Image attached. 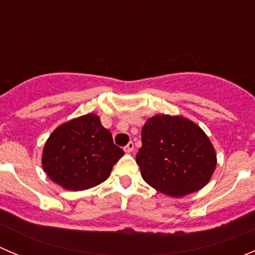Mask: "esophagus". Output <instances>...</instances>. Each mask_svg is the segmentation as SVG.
<instances>
[{"instance_id":"34e87169","label":"esophagus","mask_w":255,"mask_h":255,"mask_svg":"<svg viewBox=\"0 0 255 255\" xmlns=\"http://www.w3.org/2000/svg\"><path fill=\"white\" fill-rule=\"evenodd\" d=\"M133 149H134V144H133V142H129L127 144V145L125 146V151L126 153H132Z\"/></svg>"}]
</instances>
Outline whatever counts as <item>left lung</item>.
<instances>
[{
	"instance_id": "1",
	"label": "left lung",
	"mask_w": 255,
	"mask_h": 255,
	"mask_svg": "<svg viewBox=\"0 0 255 255\" xmlns=\"http://www.w3.org/2000/svg\"><path fill=\"white\" fill-rule=\"evenodd\" d=\"M137 164L146 184L164 195L182 197L206 186L217 155L196 123L182 116L156 115L142 128Z\"/></svg>"
}]
</instances>
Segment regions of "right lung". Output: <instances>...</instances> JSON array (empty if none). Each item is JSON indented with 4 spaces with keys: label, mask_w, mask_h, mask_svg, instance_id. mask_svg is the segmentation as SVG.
Here are the masks:
<instances>
[{
    "label": "right lung",
    "mask_w": 255,
    "mask_h": 255,
    "mask_svg": "<svg viewBox=\"0 0 255 255\" xmlns=\"http://www.w3.org/2000/svg\"><path fill=\"white\" fill-rule=\"evenodd\" d=\"M123 154L99 116L87 113L53 130L43 149L42 166L55 184L82 191L104 182Z\"/></svg>",
    "instance_id": "right-lung-1"
}]
</instances>
